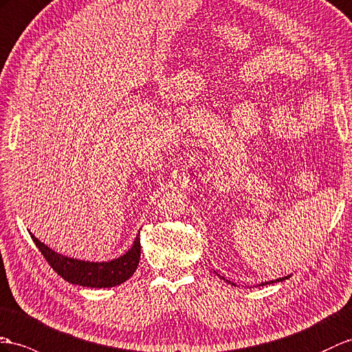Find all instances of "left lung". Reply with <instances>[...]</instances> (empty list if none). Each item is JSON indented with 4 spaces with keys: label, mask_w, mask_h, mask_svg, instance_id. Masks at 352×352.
I'll list each match as a JSON object with an SVG mask.
<instances>
[{
    "label": "left lung",
    "mask_w": 352,
    "mask_h": 352,
    "mask_svg": "<svg viewBox=\"0 0 352 352\" xmlns=\"http://www.w3.org/2000/svg\"><path fill=\"white\" fill-rule=\"evenodd\" d=\"M289 276H284V278H279V279H276V280H270V282H267V284H273V282H280V280H285V279H288Z\"/></svg>",
    "instance_id": "left-lung-1"
}]
</instances>
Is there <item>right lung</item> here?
Returning a JSON list of instances; mask_svg holds the SVG:
<instances>
[{
    "label": "right lung",
    "mask_w": 352,
    "mask_h": 352,
    "mask_svg": "<svg viewBox=\"0 0 352 352\" xmlns=\"http://www.w3.org/2000/svg\"><path fill=\"white\" fill-rule=\"evenodd\" d=\"M31 239L38 248V251L45 256L59 276L65 279L70 284L89 287V288H110L121 285L122 282L130 279L135 272L140 261V239L135 237V241L124 255L111 261L94 263V261H82L76 258H68L61 254L50 250L49 246L41 243L32 233Z\"/></svg>",
    "instance_id": "add662e5"
}]
</instances>
